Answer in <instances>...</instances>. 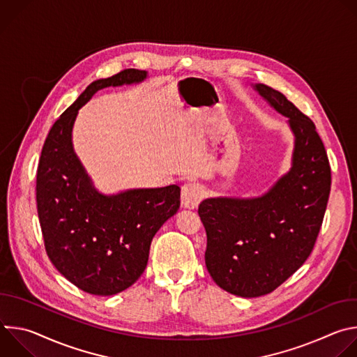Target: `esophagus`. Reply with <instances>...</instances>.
<instances>
[{
  "label": "esophagus",
  "instance_id": "obj_1",
  "mask_svg": "<svg viewBox=\"0 0 357 357\" xmlns=\"http://www.w3.org/2000/svg\"><path fill=\"white\" fill-rule=\"evenodd\" d=\"M202 197H203V190L199 183L188 182L182 186L181 202L185 209H196L199 206Z\"/></svg>",
  "mask_w": 357,
  "mask_h": 357
}]
</instances>
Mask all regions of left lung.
Listing matches in <instances>:
<instances>
[{"label":"left lung","instance_id":"obj_1","mask_svg":"<svg viewBox=\"0 0 357 357\" xmlns=\"http://www.w3.org/2000/svg\"><path fill=\"white\" fill-rule=\"evenodd\" d=\"M259 93L288 117L295 135L291 171L261 197L206 199L199 205L206 268L225 291L252 298L273 292L310 257L331 193V165L314 121L278 90Z\"/></svg>","mask_w":357,"mask_h":357}]
</instances>
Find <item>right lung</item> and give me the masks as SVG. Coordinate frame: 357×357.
<instances>
[{
  "instance_id": "right-lung-1",
  "label": "right lung",
  "mask_w": 357,
  "mask_h": 357,
  "mask_svg": "<svg viewBox=\"0 0 357 357\" xmlns=\"http://www.w3.org/2000/svg\"><path fill=\"white\" fill-rule=\"evenodd\" d=\"M145 70L124 69L93 82L50 128L36 172V206L47 257L77 288L114 295L144 273L152 237L181 205V188L100 195L72 146L79 109L100 89L137 83Z\"/></svg>"
}]
</instances>
